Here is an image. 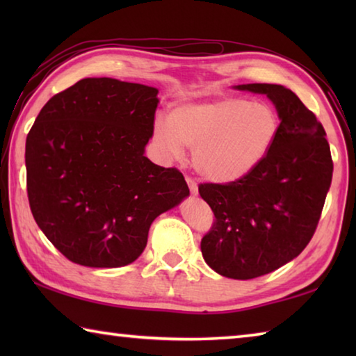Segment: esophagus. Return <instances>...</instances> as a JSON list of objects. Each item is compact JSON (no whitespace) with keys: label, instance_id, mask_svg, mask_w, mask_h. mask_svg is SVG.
Segmentation results:
<instances>
[{"label":"esophagus","instance_id":"esophagus-1","mask_svg":"<svg viewBox=\"0 0 356 356\" xmlns=\"http://www.w3.org/2000/svg\"><path fill=\"white\" fill-rule=\"evenodd\" d=\"M186 184H188V188L191 191V195H197V184L193 180L191 177H186Z\"/></svg>","mask_w":356,"mask_h":356}]
</instances>
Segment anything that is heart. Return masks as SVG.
<instances>
[{"label":"heart","instance_id":"b5f03b06","mask_svg":"<svg viewBox=\"0 0 356 356\" xmlns=\"http://www.w3.org/2000/svg\"><path fill=\"white\" fill-rule=\"evenodd\" d=\"M281 120L267 102L220 97L174 108L154 125V143L165 159L191 149V163L204 179L226 184L250 174L267 156Z\"/></svg>","mask_w":356,"mask_h":356}]
</instances>
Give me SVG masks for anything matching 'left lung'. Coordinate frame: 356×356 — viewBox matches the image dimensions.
<instances>
[{"label":"left lung","mask_w":356,"mask_h":356,"mask_svg":"<svg viewBox=\"0 0 356 356\" xmlns=\"http://www.w3.org/2000/svg\"><path fill=\"white\" fill-rule=\"evenodd\" d=\"M236 88L273 102L280 134L250 174L200 185L215 215L201 251L216 273L252 280L291 262L309 243L331 185L333 160L322 124L291 89L267 83Z\"/></svg>","instance_id":"8db88e82"}]
</instances>
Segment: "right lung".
Masks as SVG:
<instances>
[{
	"mask_svg": "<svg viewBox=\"0 0 356 356\" xmlns=\"http://www.w3.org/2000/svg\"><path fill=\"white\" fill-rule=\"evenodd\" d=\"M159 89L84 78L47 102L26 136V190L38 226L69 261L129 265L152 221L190 195L182 172L144 155Z\"/></svg>",
	"mask_w": 356,
	"mask_h": 356,
	"instance_id": "right-lung-1",
	"label": "right lung"
}]
</instances>
